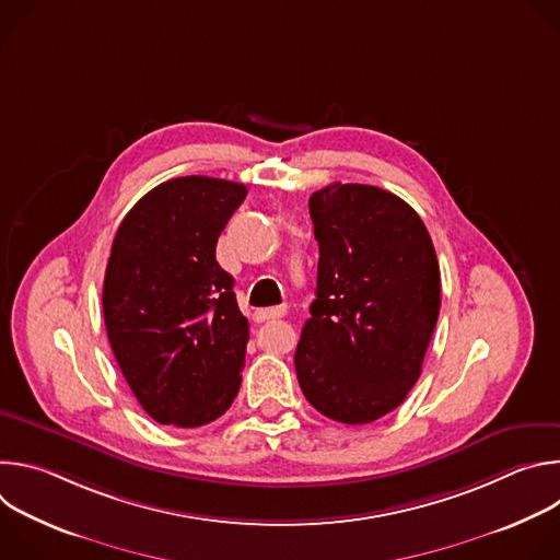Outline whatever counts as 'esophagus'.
I'll use <instances>...</instances> for the list:
<instances>
[{
  "label": "esophagus",
  "instance_id": "obj_1",
  "mask_svg": "<svg viewBox=\"0 0 560 560\" xmlns=\"http://www.w3.org/2000/svg\"><path fill=\"white\" fill-rule=\"evenodd\" d=\"M288 314L285 305H275V307H266V310H257V322H272V318H281Z\"/></svg>",
  "mask_w": 560,
  "mask_h": 560
}]
</instances>
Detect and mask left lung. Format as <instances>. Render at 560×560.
I'll return each instance as SVG.
<instances>
[{
    "label": "left lung",
    "instance_id": "1",
    "mask_svg": "<svg viewBox=\"0 0 560 560\" xmlns=\"http://www.w3.org/2000/svg\"><path fill=\"white\" fill-rule=\"evenodd\" d=\"M316 299L294 352L312 408L372 423L417 383L439 307L441 272L421 217L376 186L332 184L310 197Z\"/></svg>",
    "mask_w": 560,
    "mask_h": 560
}]
</instances>
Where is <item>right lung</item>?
Segmentation results:
<instances>
[{"instance_id":"obj_1","label":"right lung","mask_w":560,"mask_h":560,"mask_svg":"<svg viewBox=\"0 0 560 560\" xmlns=\"http://www.w3.org/2000/svg\"><path fill=\"white\" fill-rule=\"evenodd\" d=\"M248 188L177 177L143 195L117 228L104 279V322L124 378L162 425L219 419L242 385L248 318L217 238Z\"/></svg>"}]
</instances>
